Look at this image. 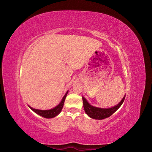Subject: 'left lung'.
<instances>
[{
    "mask_svg": "<svg viewBox=\"0 0 152 152\" xmlns=\"http://www.w3.org/2000/svg\"><path fill=\"white\" fill-rule=\"evenodd\" d=\"M125 98L126 96H124L121 102L117 105L110 108H101L93 107V106L91 105L87 102V100L84 97H82V101H83V105L85 112L87 114V115H89V117L94 119L102 120V119L108 118L110 116H111L113 113L115 112L123 103Z\"/></svg>",
    "mask_w": 152,
    "mask_h": 152,
    "instance_id": "1",
    "label": "left lung"
}]
</instances>
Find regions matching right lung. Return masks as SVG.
Segmentation results:
<instances>
[{"label":"right lung","instance_id":"add662e5","mask_svg":"<svg viewBox=\"0 0 152 152\" xmlns=\"http://www.w3.org/2000/svg\"><path fill=\"white\" fill-rule=\"evenodd\" d=\"M68 94V91L66 92V93L65 95L64 96V97L63 98L61 102H60L58 106H56V107H54L53 109L48 110H37V109H34L33 108H31L29 107L34 112H35L37 114L39 115L42 116L44 118H53L54 117H56V115L61 112V110L63 108L64 102H65V98L66 97V95Z\"/></svg>","mask_w":152,"mask_h":152}]
</instances>
